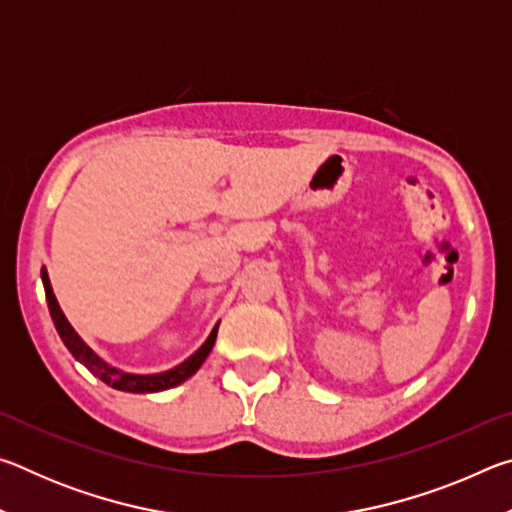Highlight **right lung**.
<instances>
[{
    "label": "right lung",
    "mask_w": 512,
    "mask_h": 512,
    "mask_svg": "<svg viewBox=\"0 0 512 512\" xmlns=\"http://www.w3.org/2000/svg\"><path fill=\"white\" fill-rule=\"evenodd\" d=\"M40 275H42V284H45V296H47L51 320H54L56 332H58L60 339H63L65 348L72 352V357L79 363H83V366L88 368L94 377H99L103 384L117 388V391H124V393H160V391H167V388L183 384V381H187L198 368L203 366L207 354H210L212 348H214L216 332H219V323L214 325V329L210 332V336H207V341L201 345V348H198L192 354V357L185 359L183 363H178L176 368L164 370V372H155V375H137V372H126L121 368H115L106 359H101L99 354L94 352L90 345L81 339L79 334H76V329L69 325V320L65 318L63 309H60L58 300L54 296V289H51V282H49V275H47L45 266H42Z\"/></svg>",
    "instance_id": "right-lung-1"
}]
</instances>
